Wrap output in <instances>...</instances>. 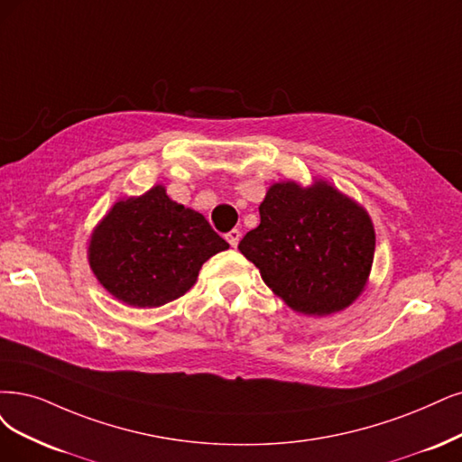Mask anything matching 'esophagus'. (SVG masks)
<instances>
[{
    "mask_svg": "<svg viewBox=\"0 0 462 462\" xmlns=\"http://www.w3.org/2000/svg\"><path fill=\"white\" fill-rule=\"evenodd\" d=\"M240 240H242V232L240 230H230L228 234H226V242L232 245V247H237V244H240Z\"/></svg>",
    "mask_w": 462,
    "mask_h": 462,
    "instance_id": "1",
    "label": "esophagus"
}]
</instances>
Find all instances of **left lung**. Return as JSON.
<instances>
[{
    "mask_svg": "<svg viewBox=\"0 0 462 462\" xmlns=\"http://www.w3.org/2000/svg\"><path fill=\"white\" fill-rule=\"evenodd\" d=\"M261 225L237 245L264 283L295 312L329 316L350 306L367 283L374 230L367 211L326 180L268 188Z\"/></svg>",
    "mask_w": 462,
    "mask_h": 462,
    "instance_id": "left-lung-1",
    "label": "left lung"
}]
</instances>
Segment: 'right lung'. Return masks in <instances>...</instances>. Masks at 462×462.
I'll use <instances>...</instances> for the list:
<instances>
[{
    "instance_id": "add662e5",
    "label": "right lung",
    "mask_w": 462,
    "mask_h": 462,
    "mask_svg": "<svg viewBox=\"0 0 462 462\" xmlns=\"http://www.w3.org/2000/svg\"><path fill=\"white\" fill-rule=\"evenodd\" d=\"M228 244L205 217L171 199L162 184L114 203L89 242V264L110 295L136 309L182 297L201 264Z\"/></svg>"
}]
</instances>
